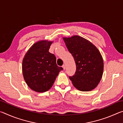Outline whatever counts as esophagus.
I'll return each mask as SVG.
<instances>
[{
    "mask_svg": "<svg viewBox=\"0 0 123 123\" xmlns=\"http://www.w3.org/2000/svg\"><path fill=\"white\" fill-rule=\"evenodd\" d=\"M62 68H63L64 70L66 69V65H65V64H63V66H62Z\"/></svg>",
    "mask_w": 123,
    "mask_h": 123,
    "instance_id": "esophagus-1",
    "label": "esophagus"
}]
</instances>
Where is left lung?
I'll list each match as a JSON object with an SVG mask.
<instances>
[{"mask_svg": "<svg viewBox=\"0 0 123 123\" xmlns=\"http://www.w3.org/2000/svg\"><path fill=\"white\" fill-rule=\"evenodd\" d=\"M68 51L74 57L76 71L70 80L76 88L81 91L94 89L103 73V60L96 47L83 37L74 36L64 37Z\"/></svg>", "mask_w": 123, "mask_h": 123, "instance_id": "left-lung-1", "label": "left lung"}]
</instances>
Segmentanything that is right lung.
Returning a JSON list of instances; mask_svg holds the SVG:
<instances>
[{
  "mask_svg": "<svg viewBox=\"0 0 123 123\" xmlns=\"http://www.w3.org/2000/svg\"><path fill=\"white\" fill-rule=\"evenodd\" d=\"M52 42L41 41L32 45L23 60L24 79L30 88L37 92H45L53 86L63 68L56 64L54 54L49 53Z\"/></svg>",
  "mask_w": 123,
  "mask_h": 123,
  "instance_id": "obj_1",
  "label": "right lung"
}]
</instances>
